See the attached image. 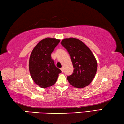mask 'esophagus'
<instances>
[{"label": "esophagus", "mask_w": 124, "mask_h": 124, "mask_svg": "<svg viewBox=\"0 0 124 124\" xmlns=\"http://www.w3.org/2000/svg\"><path fill=\"white\" fill-rule=\"evenodd\" d=\"M61 70L62 72H63V71H64V69H63V68L62 67L61 68Z\"/></svg>", "instance_id": "obj_1"}]
</instances>
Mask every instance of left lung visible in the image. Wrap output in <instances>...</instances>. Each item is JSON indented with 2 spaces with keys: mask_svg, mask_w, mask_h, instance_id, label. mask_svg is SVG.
I'll use <instances>...</instances> for the list:
<instances>
[{
  "mask_svg": "<svg viewBox=\"0 0 124 124\" xmlns=\"http://www.w3.org/2000/svg\"><path fill=\"white\" fill-rule=\"evenodd\" d=\"M61 45L71 58L74 70L67 80L74 87L83 88L91 83L97 70V62L89 47L76 38L64 39Z\"/></svg>",
  "mask_w": 124,
  "mask_h": 124,
  "instance_id": "left-lung-1",
  "label": "left lung"
}]
</instances>
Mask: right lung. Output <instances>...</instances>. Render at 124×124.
Instances as JSON below:
<instances>
[{
  "label": "right lung",
  "instance_id": "add662e5",
  "mask_svg": "<svg viewBox=\"0 0 124 124\" xmlns=\"http://www.w3.org/2000/svg\"><path fill=\"white\" fill-rule=\"evenodd\" d=\"M60 40L54 38H45L37 44L31 52L29 59V71L31 78L41 88L51 87L56 83L61 73L55 66L51 53Z\"/></svg>",
  "mask_w": 124,
  "mask_h": 124
}]
</instances>
